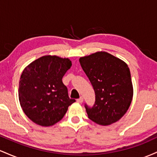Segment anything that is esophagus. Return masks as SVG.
I'll return each mask as SVG.
<instances>
[{
  "instance_id": "1",
  "label": "esophagus",
  "mask_w": 157,
  "mask_h": 157,
  "mask_svg": "<svg viewBox=\"0 0 157 157\" xmlns=\"http://www.w3.org/2000/svg\"><path fill=\"white\" fill-rule=\"evenodd\" d=\"M77 102H79V103H82V102H83V97H80V98L77 99Z\"/></svg>"
}]
</instances>
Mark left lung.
Returning <instances> with one entry per match:
<instances>
[{"label":"left lung","mask_w":157,"mask_h":157,"mask_svg":"<svg viewBox=\"0 0 157 157\" xmlns=\"http://www.w3.org/2000/svg\"><path fill=\"white\" fill-rule=\"evenodd\" d=\"M79 60L95 93L92 107L85 105L89 118L101 125L118 121L127 112L134 94L128 65L105 52H97Z\"/></svg>","instance_id":"left-lung-1"}]
</instances>
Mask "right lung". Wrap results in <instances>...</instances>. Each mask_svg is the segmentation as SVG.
Returning a JSON list of instances; mask_svg holds the SVG:
<instances>
[{"instance_id":"1","label":"right lung","mask_w":157,"mask_h":157,"mask_svg":"<svg viewBox=\"0 0 157 157\" xmlns=\"http://www.w3.org/2000/svg\"><path fill=\"white\" fill-rule=\"evenodd\" d=\"M71 66L68 58L46 55L24 68L19 82V101L32 122L45 127L55 125L75 102L62 81Z\"/></svg>"}]
</instances>
